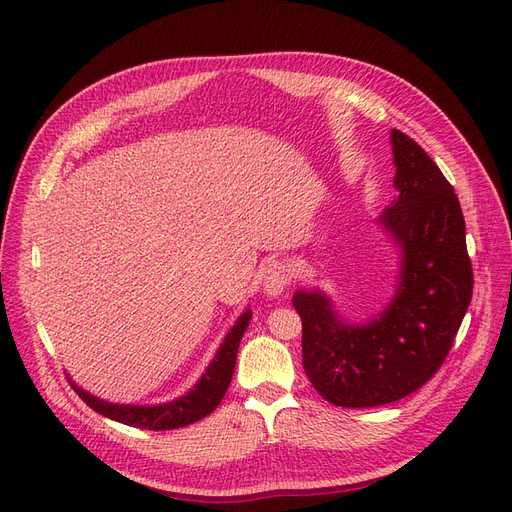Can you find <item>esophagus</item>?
Wrapping results in <instances>:
<instances>
[{
  "label": "esophagus",
  "instance_id": "obj_1",
  "mask_svg": "<svg viewBox=\"0 0 512 512\" xmlns=\"http://www.w3.org/2000/svg\"><path fill=\"white\" fill-rule=\"evenodd\" d=\"M290 282H292L290 263L278 259L265 267V274H263L265 294H270V297H280V294L290 286Z\"/></svg>",
  "mask_w": 512,
  "mask_h": 512
}]
</instances>
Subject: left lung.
I'll list each match as a JSON object with an SVG mask.
<instances>
[{
  "label": "left lung",
  "instance_id": "left-lung-1",
  "mask_svg": "<svg viewBox=\"0 0 512 512\" xmlns=\"http://www.w3.org/2000/svg\"><path fill=\"white\" fill-rule=\"evenodd\" d=\"M398 199L378 224L400 247L390 305L367 324L338 317L330 297L297 290L303 367L336 407L367 409L400 400L442 367L473 294V270L459 197L440 168L405 132L392 130Z\"/></svg>",
  "mask_w": 512,
  "mask_h": 512
}]
</instances>
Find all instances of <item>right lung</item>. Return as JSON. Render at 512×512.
<instances>
[{
  "label": "right lung",
  "instance_id": "add662e5",
  "mask_svg": "<svg viewBox=\"0 0 512 512\" xmlns=\"http://www.w3.org/2000/svg\"><path fill=\"white\" fill-rule=\"evenodd\" d=\"M251 315H253L251 309H247L236 319V324L226 334L222 346L218 348V353H215L211 365L201 375V380L195 384V388L172 402H166V405H153V407L116 405V402H107V400H101V398L85 392L83 388H78L72 380H70V386L93 411H97L103 417L120 421L124 425L153 429V432L191 425V423L207 417L209 413H213L215 407L222 402V398L230 386L232 373H234L238 344H240L242 334H245V330L249 326Z\"/></svg>",
  "mask_w": 512,
  "mask_h": 512
}]
</instances>
